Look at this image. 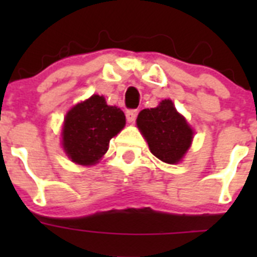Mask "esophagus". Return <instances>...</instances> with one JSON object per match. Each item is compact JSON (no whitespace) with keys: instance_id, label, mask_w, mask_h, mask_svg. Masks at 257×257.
<instances>
[{"instance_id":"1","label":"esophagus","mask_w":257,"mask_h":257,"mask_svg":"<svg viewBox=\"0 0 257 257\" xmlns=\"http://www.w3.org/2000/svg\"><path fill=\"white\" fill-rule=\"evenodd\" d=\"M136 115H138V110H136V109H133V110H127L126 112L127 121L130 122V123H134V122H135Z\"/></svg>"}]
</instances>
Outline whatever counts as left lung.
<instances>
[{"label":"left lung","instance_id":"left-lung-1","mask_svg":"<svg viewBox=\"0 0 257 257\" xmlns=\"http://www.w3.org/2000/svg\"><path fill=\"white\" fill-rule=\"evenodd\" d=\"M136 124L152 154L162 162L179 163L192 145V127L170 99L162 100L156 108L143 109Z\"/></svg>","mask_w":257,"mask_h":257}]
</instances>
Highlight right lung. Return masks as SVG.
I'll return each mask as SVG.
<instances>
[{
  "label": "right lung",
  "mask_w": 257,
  "mask_h": 257,
  "mask_svg": "<svg viewBox=\"0 0 257 257\" xmlns=\"http://www.w3.org/2000/svg\"><path fill=\"white\" fill-rule=\"evenodd\" d=\"M126 124L124 113L108 105L104 96L92 95L70 109L64 118L63 148L72 162L92 166L109 148V142Z\"/></svg>",
  "instance_id": "1"
}]
</instances>
